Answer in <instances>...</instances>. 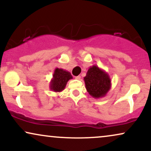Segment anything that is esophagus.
Returning <instances> with one entry per match:
<instances>
[{"instance_id":"esophagus-1","label":"esophagus","mask_w":151,"mask_h":151,"mask_svg":"<svg viewBox=\"0 0 151 151\" xmlns=\"http://www.w3.org/2000/svg\"><path fill=\"white\" fill-rule=\"evenodd\" d=\"M80 78H81V77H80V76H76V77H75V78H76V80H80Z\"/></svg>"}]
</instances>
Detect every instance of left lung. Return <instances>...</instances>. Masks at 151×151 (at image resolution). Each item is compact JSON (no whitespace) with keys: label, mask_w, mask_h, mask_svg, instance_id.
<instances>
[{"label":"left lung","mask_w":151,"mask_h":151,"mask_svg":"<svg viewBox=\"0 0 151 151\" xmlns=\"http://www.w3.org/2000/svg\"><path fill=\"white\" fill-rule=\"evenodd\" d=\"M84 81L87 92L94 99L105 97L111 87L109 74L96 65L89 68Z\"/></svg>","instance_id":"8db88e82"}]
</instances>
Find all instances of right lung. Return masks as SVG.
I'll return each instance as SVG.
<instances>
[{"mask_svg":"<svg viewBox=\"0 0 151 151\" xmlns=\"http://www.w3.org/2000/svg\"><path fill=\"white\" fill-rule=\"evenodd\" d=\"M73 78L70 72L63 68H56L50 82V89L55 92H60L65 89L68 81Z\"/></svg>","mask_w":151,"mask_h":151,"instance_id":"right-lung-1","label":"right lung"}]
</instances>
